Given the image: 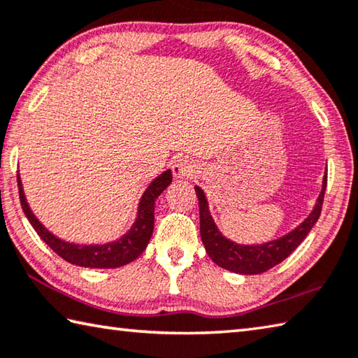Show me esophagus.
Masks as SVG:
<instances>
[{
  "mask_svg": "<svg viewBox=\"0 0 358 358\" xmlns=\"http://www.w3.org/2000/svg\"><path fill=\"white\" fill-rule=\"evenodd\" d=\"M196 171V164H194V161L189 159L187 157L180 158L173 162L172 166V172H173V177L175 178H187L191 177V175Z\"/></svg>",
  "mask_w": 358,
  "mask_h": 358,
  "instance_id": "esophagus-1",
  "label": "esophagus"
}]
</instances>
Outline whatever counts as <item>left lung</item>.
Returning a JSON list of instances; mask_svg holds the SVG:
<instances>
[{"mask_svg":"<svg viewBox=\"0 0 358 358\" xmlns=\"http://www.w3.org/2000/svg\"><path fill=\"white\" fill-rule=\"evenodd\" d=\"M327 186V173L322 178V189L317 197L313 210L299 224L294 230L272 241L263 244H238L231 239L225 238L217 229L216 222L208 208V200L201 187L196 186V194L199 197V211H200V236L205 250L214 263L235 274L255 275L269 271L285 258H288L296 247L301 244L305 236L308 235L313 225L321 216L324 192Z\"/></svg>","mask_w":358,"mask_h":358,"instance_id":"obj_1","label":"left lung"}]
</instances>
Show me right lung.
<instances>
[{"mask_svg":"<svg viewBox=\"0 0 358 358\" xmlns=\"http://www.w3.org/2000/svg\"><path fill=\"white\" fill-rule=\"evenodd\" d=\"M18 194H20V201L24 216L28 217L31 225L34 227L37 235L41 236L45 244L53 252H56L66 262L81 266V268H92V269H114L125 266L134 262L150 241L155 224V201L161 196V192L172 183V172L167 169L166 172L158 175L147 189L142 194L138 205V214L136 220L125 235L117 238L115 241L105 244H75L64 241V239L53 235L41 220L36 217L29 208L28 200L24 197L23 185L20 173H17Z\"/></svg>","mask_w":358,"mask_h":358,"instance_id":"right-lung-1","label":"right lung"}]
</instances>
